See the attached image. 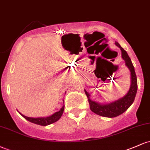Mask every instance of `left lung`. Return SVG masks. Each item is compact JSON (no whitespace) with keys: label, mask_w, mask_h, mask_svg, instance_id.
<instances>
[{"label":"left lung","mask_w":150,"mask_h":150,"mask_svg":"<svg viewBox=\"0 0 150 150\" xmlns=\"http://www.w3.org/2000/svg\"><path fill=\"white\" fill-rule=\"evenodd\" d=\"M116 45L118 46L121 50L122 58L125 61V65L130 71L131 85H130V89H129L128 94L125 97L116 101H113L112 103H110L108 104H101L99 103L92 101L90 99V95H89V93L85 90L86 95L88 99L89 108H90L91 111L95 113L96 114L99 115V116L108 117V118L116 117L125 112L133 103L137 90V76H136L135 68L132 65L131 60H130L126 51L120 46V44L118 42H116Z\"/></svg>","instance_id":"1"}]
</instances>
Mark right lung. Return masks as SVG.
Masks as SVG:
<instances>
[{
	"mask_svg": "<svg viewBox=\"0 0 150 150\" xmlns=\"http://www.w3.org/2000/svg\"><path fill=\"white\" fill-rule=\"evenodd\" d=\"M64 106L65 105H63V107L61 108L59 111H57L55 113H53V115L50 116L49 117H46V118H30V117H27L24 116L20 113L25 119H27V120H29L30 122H32V123H35V124L37 125H50L51 123H55L57 120H58L61 118V117L63 114V111H64Z\"/></svg>",
	"mask_w": 150,
	"mask_h": 150,
	"instance_id": "1",
	"label": "right lung"
}]
</instances>
